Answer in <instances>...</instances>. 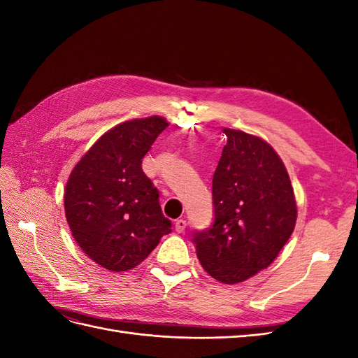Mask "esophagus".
<instances>
[{"instance_id": "obj_1", "label": "esophagus", "mask_w": 358, "mask_h": 358, "mask_svg": "<svg viewBox=\"0 0 358 358\" xmlns=\"http://www.w3.org/2000/svg\"><path fill=\"white\" fill-rule=\"evenodd\" d=\"M175 229H176L178 233H183V230L187 229V221H185V220H176Z\"/></svg>"}]
</instances>
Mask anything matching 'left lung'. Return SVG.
<instances>
[{"label": "left lung", "mask_w": 358, "mask_h": 358, "mask_svg": "<svg viewBox=\"0 0 358 358\" xmlns=\"http://www.w3.org/2000/svg\"><path fill=\"white\" fill-rule=\"evenodd\" d=\"M213 173V224L192 233L203 268L237 284L272 264L294 231L297 206L284 162L259 137L224 128Z\"/></svg>", "instance_id": "obj_1"}]
</instances>
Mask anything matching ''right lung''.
Wrapping results in <instances>:
<instances>
[{"label":"right lung","mask_w":358,"mask_h":358,"mask_svg":"<svg viewBox=\"0 0 358 358\" xmlns=\"http://www.w3.org/2000/svg\"><path fill=\"white\" fill-rule=\"evenodd\" d=\"M167 127L161 116L116 125L95 142L69 178L64 206L74 241L112 272L142 263L171 231L159 191L142 169L143 157Z\"/></svg>","instance_id":"1"}]
</instances>
